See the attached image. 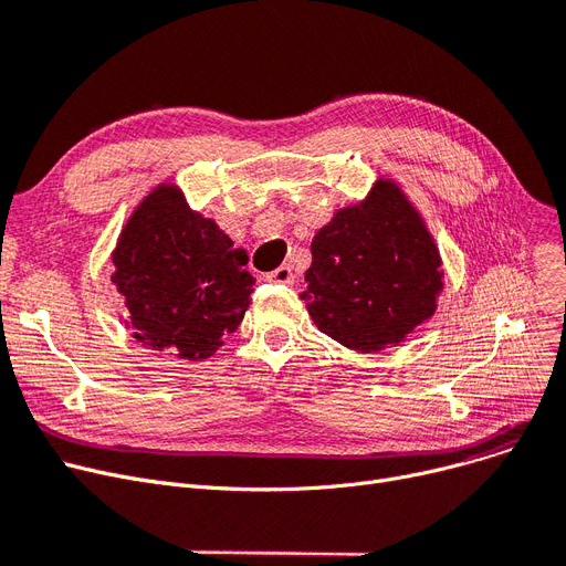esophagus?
<instances>
[{"mask_svg": "<svg viewBox=\"0 0 566 566\" xmlns=\"http://www.w3.org/2000/svg\"><path fill=\"white\" fill-rule=\"evenodd\" d=\"M268 280L270 282H275V284H293L296 282V275H293V270H291V265H280V268H275L273 273L268 275Z\"/></svg>", "mask_w": 566, "mask_h": 566, "instance_id": "34e87169", "label": "esophagus"}]
</instances>
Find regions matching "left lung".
Returning a JSON list of instances; mask_svg holds the SVG:
<instances>
[{"label": "left lung", "instance_id": "8db88e82", "mask_svg": "<svg viewBox=\"0 0 566 566\" xmlns=\"http://www.w3.org/2000/svg\"><path fill=\"white\" fill-rule=\"evenodd\" d=\"M439 265L419 212L396 182L379 180L314 235L303 298L318 331L349 349L379 352L434 314Z\"/></svg>", "mask_w": 566, "mask_h": 566}]
</instances>
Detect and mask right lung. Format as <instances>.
Masks as SVG:
<instances>
[{
  "label": "right lung",
  "instance_id": "add662e5",
  "mask_svg": "<svg viewBox=\"0 0 566 566\" xmlns=\"http://www.w3.org/2000/svg\"><path fill=\"white\" fill-rule=\"evenodd\" d=\"M248 254L212 219L191 212L180 189L161 185L136 208L113 252V284L134 337L185 360L222 347L250 307Z\"/></svg>",
  "mask_w": 566,
  "mask_h": 566
}]
</instances>
